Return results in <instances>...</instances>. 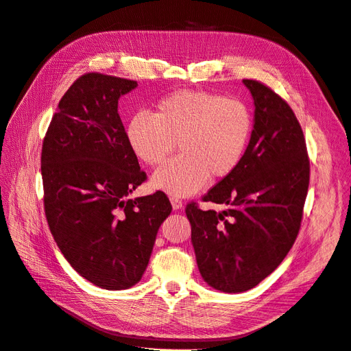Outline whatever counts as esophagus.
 <instances>
[{
  "instance_id": "esophagus-1",
  "label": "esophagus",
  "mask_w": 351,
  "mask_h": 351,
  "mask_svg": "<svg viewBox=\"0 0 351 351\" xmlns=\"http://www.w3.org/2000/svg\"><path fill=\"white\" fill-rule=\"evenodd\" d=\"M169 200H171V205H173V209L174 210H177V209H182V206H183V202L180 200L178 197H169Z\"/></svg>"
}]
</instances>
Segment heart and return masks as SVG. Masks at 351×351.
Wrapping results in <instances>:
<instances>
[{
  "label": "heart",
  "mask_w": 351,
  "mask_h": 351,
  "mask_svg": "<svg viewBox=\"0 0 351 351\" xmlns=\"http://www.w3.org/2000/svg\"><path fill=\"white\" fill-rule=\"evenodd\" d=\"M252 133V115L239 99L178 90L159 99L154 114L137 112L125 139L146 165H159L178 145L182 155L152 176V186L174 196L196 193L210 178H224L240 165Z\"/></svg>",
  "instance_id": "heart-1"
}]
</instances>
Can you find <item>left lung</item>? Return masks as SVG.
<instances>
[{"label":"left lung","mask_w":351,"mask_h":351,"mask_svg":"<svg viewBox=\"0 0 351 351\" xmlns=\"http://www.w3.org/2000/svg\"><path fill=\"white\" fill-rule=\"evenodd\" d=\"M254 124L240 165L202 197L227 210L186 206L199 271L226 293L253 289L277 269L300 231L311 162L291 107L259 80L244 79Z\"/></svg>","instance_id":"1"}]
</instances>
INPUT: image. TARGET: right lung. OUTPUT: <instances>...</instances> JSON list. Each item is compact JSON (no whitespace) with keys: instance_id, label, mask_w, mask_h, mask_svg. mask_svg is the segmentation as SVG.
<instances>
[{"instance_id":"1","label":"right lung","mask_w":351,"mask_h":351,"mask_svg":"<svg viewBox=\"0 0 351 351\" xmlns=\"http://www.w3.org/2000/svg\"><path fill=\"white\" fill-rule=\"evenodd\" d=\"M136 80L86 73L61 98L42 143L44 209L71 267L105 290L139 282L171 214L161 190L129 199L146 180L125 139L121 95Z\"/></svg>"}]
</instances>
